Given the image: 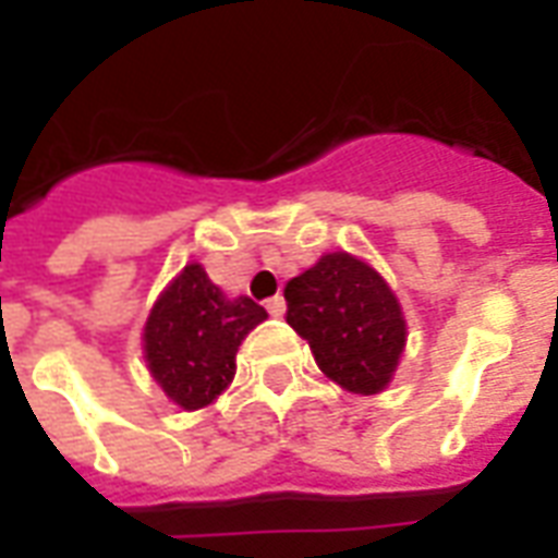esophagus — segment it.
<instances>
[{"mask_svg": "<svg viewBox=\"0 0 558 558\" xmlns=\"http://www.w3.org/2000/svg\"><path fill=\"white\" fill-rule=\"evenodd\" d=\"M266 307L271 316H283V311H287V302H283V295H275V299H268Z\"/></svg>", "mask_w": 558, "mask_h": 558, "instance_id": "34e87169", "label": "esophagus"}]
</instances>
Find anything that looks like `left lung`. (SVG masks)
<instances>
[{"mask_svg":"<svg viewBox=\"0 0 558 558\" xmlns=\"http://www.w3.org/2000/svg\"><path fill=\"white\" fill-rule=\"evenodd\" d=\"M287 323L302 335L319 371L352 395H379L407 347V319L383 275L338 251L283 290Z\"/></svg>","mask_w":558,"mask_h":558,"instance_id":"8db88e82","label":"left lung"}]
</instances>
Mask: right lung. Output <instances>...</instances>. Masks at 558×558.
<instances>
[{"label":"right lung","instance_id":"obj_1","mask_svg":"<svg viewBox=\"0 0 558 558\" xmlns=\"http://www.w3.org/2000/svg\"><path fill=\"white\" fill-rule=\"evenodd\" d=\"M266 307L247 295L227 299L199 263L172 278L143 328L148 371L182 410H203L230 386L235 352L266 319Z\"/></svg>","mask_w":558,"mask_h":558}]
</instances>
